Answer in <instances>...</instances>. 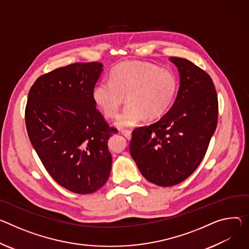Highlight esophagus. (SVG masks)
Wrapping results in <instances>:
<instances>
[{
	"instance_id": "1",
	"label": "esophagus",
	"mask_w": 249,
	"mask_h": 249,
	"mask_svg": "<svg viewBox=\"0 0 249 249\" xmlns=\"http://www.w3.org/2000/svg\"><path fill=\"white\" fill-rule=\"evenodd\" d=\"M121 133L124 135L125 136V138L127 139V140H131V138H132V132L130 131V130H122L121 131Z\"/></svg>"
}]
</instances>
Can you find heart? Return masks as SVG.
<instances>
[{
	"instance_id": "1",
	"label": "heart",
	"mask_w": 249,
	"mask_h": 249,
	"mask_svg": "<svg viewBox=\"0 0 249 249\" xmlns=\"http://www.w3.org/2000/svg\"><path fill=\"white\" fill-rule=\"evenodd\" d=\"M178 89L176 73L144 61H123L113 67L110 80L99 82L92 99L107 118L118 115L127 96L128 107L116 125L129 128L148 120L163 117L172 107Z\"/></svg>"
}]
</instances>
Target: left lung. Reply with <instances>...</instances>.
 <instances>
[{
    "label": "left lung",
    "instance_id": "left-lung-1",
    "mask_svg": "<svg viewBox=\"0 0 249 249\" xmlns=\"http://www.w3.org/2000/svg\"><path fill=\"white\" fill-rule=\"evenodd\" d=\"M180 84L171 109L159 121L135 129L130 153L141 174L160 187L182 183L198 167L218 117L212 77L192 61L172 56Z\"/></svg>",
    "mask_w": 249,
    "mask_h": 249
}]
</instances>
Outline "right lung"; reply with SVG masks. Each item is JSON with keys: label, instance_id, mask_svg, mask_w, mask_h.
Wrapping results in <instances>:
<instances>
[{"label": "right lung", "instance_id": "1", "mask_svg": "<svg viewBox=\"0 0 249 249\" xmlns=\"http://www.w3.org/2000/svg\"><path fill=\"white\" fill-rule=\"evenodd\" d=\"M100 62H77L40 75L30 89L25 119L30 141L55 182L86 195L109 178L110 127L92 99Z\"/></svg>", "mask_w": 249, "mask_h": 249}]
</instances>
